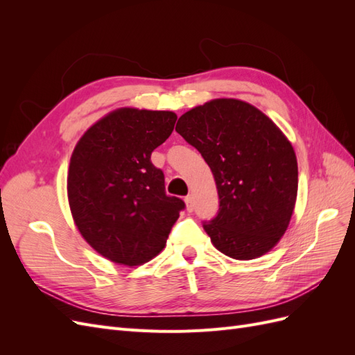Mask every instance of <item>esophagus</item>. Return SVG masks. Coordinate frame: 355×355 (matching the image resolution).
<instances>
[{"mask_svg": "<svg viewBox=\"0 0 355 355\" xmlns=\"http://www.w3.org/2000/svg\"><path fill=\"white\" fill-rule=\"evenodd\" d=\"M185 202H187V210H188V211L194 210V200H192L191 196H188V197L185 198Z\"/></svg>", "mask_w": 355, "mask_h": 355, "instance_id": "esophagus-1", "label": "esophagus"}]
</instances>
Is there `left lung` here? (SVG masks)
I'll list each match as a JSON object with an SVG mask.
<instances>
[{
  "label": "left lung",
  "mask_w": 355,
  "mask_h": 355,
  "mask_svg": "<svg viewBox=\"0 0 355 355\" xmlns=\"http://www.w3.org/2000/svg\"><path fill=\"white\" fill-rule=\"evenodd\" d=\"M176 132L216 180L219 211L202 228L219 252L256 259L280 241L295 209L297 161L272 120L239 99H214L179 118Z\"/></svg>",
  "instance_id": "left-lung-1"
}]
</instances>
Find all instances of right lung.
<instances>
[{"label":"right lung","instance_id":"1","mask_svg":"<svg viewBox=\"0 0 355 355\" xmlns=\"http://www.w3.org/2000/svg\"><path fill=\"white\" fill-rule=\"evenodd\" d=\"M176 120L171 111L121 108L93 124L75 146L71 213L84 240L106 259L127 266L151 261L185 209L166 194L163 170L151 161Z\"/></svg>","mask_w":355,"mask_h":355}]
</instances>
